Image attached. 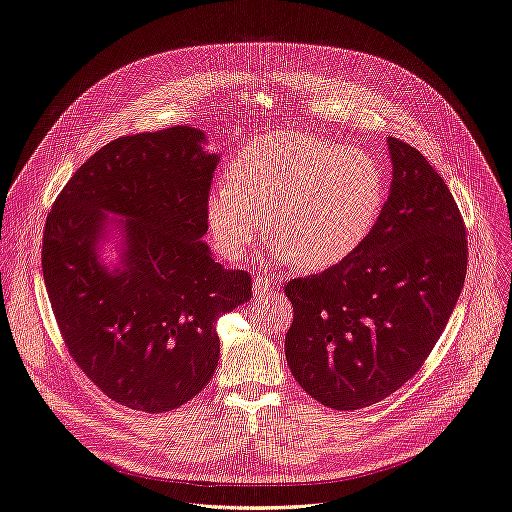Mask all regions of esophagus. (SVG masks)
<instances>
[{"mask_svg": "<svg viewBox=\"0 0 512 512\" xmlns=\"http://www.w3.org/2000/svg\"><path fill=\"white\" fill-rule=\"evenodd\" d=\"M279 289V279L277 277H266V275H258L254 277V291L256 296H269L273 291Z\"/></svg>", "mask_w": 512, "mask_h": 512, "instance_id": "esophagus-1", "label": "esophagus"}]
</instances>
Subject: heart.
Segmentation results:
<instances>
[{
  "label": "heart",
  "instance_id": "1",
  "mask_svg": "<svg viewBox=\"0 0 512 512\" xmlns=\"http://www.w3.org/2000/svg\"><path fill=\"white\" fill-rule=\"evenodd\" d=\"M227 175L208 200L218 246L243 252L269 216L281 256L308 273L348 260L373 233L387 198L383 166L371 152L306 133L252 141Z\"/></svg>",
  "mask_w": 512,
  "mask_h": 512
}]
</instances>
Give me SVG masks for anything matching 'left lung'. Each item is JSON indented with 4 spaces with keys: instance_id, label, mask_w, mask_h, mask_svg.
Returning <instances> with one entry per match:
<instances>
[{
    "instance_id": "8db88e82",
    "label": "left lung",
    "mask_w": 512,
    "mask_h": 512,
    "mask_svg": "<svg viewBox=\"0 0 512 512\" xmlns=\"http://www.w3.org/2000/svg\"><path fill=\"white\" fill-rule=\"evenodd\" d=\"M392 187L369 239L319 275L289 279L294 323L285 358L296 381L333 410L394 394L431 354L467 277V233L444 179L389 137Z\"/></svg>"
}]
</instances>
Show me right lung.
Masks as SVG:
<instances>
[{
  "instance_id": "add662e5",
  "label": "right lung",
  "mask_w": 512,
  "mask_h": 512,
  "mask_svg": "<svg viewBox=\"0 0 512 512\" xmlns=\"http://www.w3.org/2000/svg\"><path fill=\"white\" fill-rule=\"evenodd\" d=\"M204 133L173 127L97 150L60 191L41 266L64 344L81 371L127 408H179L212 379L218 316L252 298V277L216 262L202 241L218 156ZM128 218L126 252L96 256L105 214Z\"/></svg>"
}]
</instances>
